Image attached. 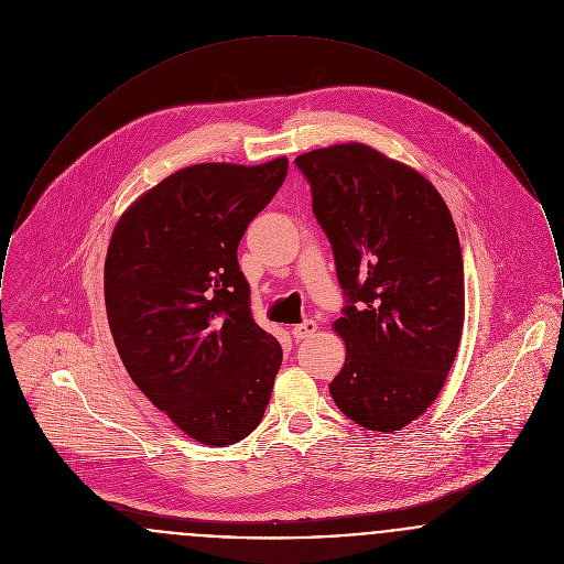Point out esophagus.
Returning <instances> with one entry per match:
<instances>
[{"label": "esophagus", "instance_id": "1", "mask_svg": "<svg viewBox=\"0 0 564 564\" xmlns=\"http://www.w3.org/2000/svg\"><path fill=\"white\" fill-rule=\"evenodd\" d=\"M316 328H318V325L314 321H303L301 325L293 326V337L295 339H307L316 333Z\"/></svg>", "mask_w": 564, "mask_h": 564}]
</instances>
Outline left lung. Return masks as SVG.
I'll return each instance as SVG.
<instances>
[{"instance_id": "obj_1", "label": "left lung", "mask_w": 564, "mask_h": 564, "mask_svg": "<svg viewBox=\"0 0 564 564\" xmlns=\"http://www.w3.org/2000/svg\"><path fill=\"white\" fill-rule=\"evenodd\" d=\"M348 305L333 328L346 362L328 384L356 424L392 433L437 399L465 321L463 252L437 188L350 142L299 154Z\"/></svg>"}]
</instances>
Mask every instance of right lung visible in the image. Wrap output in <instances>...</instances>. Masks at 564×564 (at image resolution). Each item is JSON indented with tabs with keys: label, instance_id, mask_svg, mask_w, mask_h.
Listing matches in <instances>:
<instances>
[{
	"label": "right lung",
	"instance_id": "1",
	"mask_svg": "<svg viewBox=\"0 0 564 564\" xmlns=\"http://www.w3.org/2000/svg\"><path fill=\"white\" fill-rule=\"evenodd\" d=\"M289 172L199 163L161 180L122 214L104 291L124 369L188 437L225 447L265 414L282 348L254 323L238 246Z\"/></svg>",
	"mask_w": 564,
	"mask_h": 564
}]
</instances>
